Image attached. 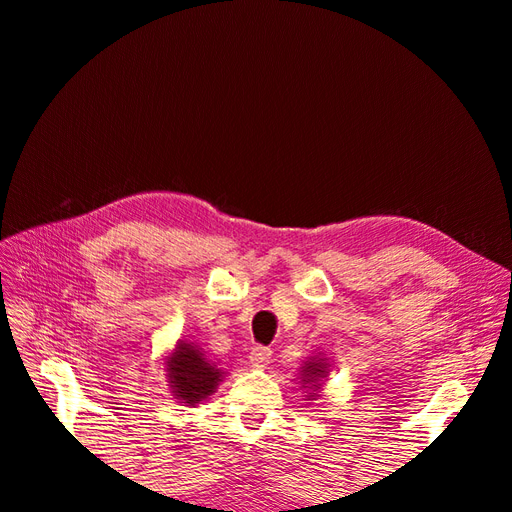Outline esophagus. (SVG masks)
<instances>
[{
    "label": "esophagus",
    "mask_w": 512,
    "mask_h": 512,
    "mask_svg": "<svg viewBox=\"0 0 512 512\" xmlns=\"http://www.w3.org/2000/svg\"><path fill=\"white\" fill-rule=\"evenodd\" d=\"M271 359H273L271 348L256 346V348H252V352H250V363H252V367H256V369L267 367V365L271 363Z\"/></svg>",
    "instance_id": "34e87169"
}]
</instances>
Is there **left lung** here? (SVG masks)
Masks as SVG:
<instances>
[{"instance_id": "1", "label": "left lung", "mask_w": 512, "mask_h": 512, "mask_svg": "<svg viewBox=\"0 0 512 512\" xmlns=\"http://www.w3.org/2000/svg\"><path fill=\"white\" fill-rule=\"evenodd\" d=\"M299 380L301 386L307 391V399L309 401H316L320 397V389H322V380L329 376V363L324 356L314 354L309 356V359L301 365L299 369Z\"/></svg>"}]
</instances>
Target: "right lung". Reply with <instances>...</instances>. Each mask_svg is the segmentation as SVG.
<instances>
[{
	"label": "right lung",
	"instance_id": "right-lung-1",
	"mask_svg": "<svg viewBox=\"0 0 512 512\" xmlns=\"http://www.w3.org/2000/svg\"><path fill=\"white\" fill-rule=\"evenodd\" d=\"M164 365L175 399L190 408L207 401L224 380L222 367L211 363L203 350L188 339H179L175 348L168 352Z\"/></svg>",
	"mask_w": 512,
	"mask_h": 512
}]
</instances>
